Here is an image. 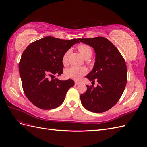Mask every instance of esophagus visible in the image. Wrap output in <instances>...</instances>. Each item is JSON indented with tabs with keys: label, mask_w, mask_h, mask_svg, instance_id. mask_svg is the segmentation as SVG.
<instances>
[{
	"label": "esophagus",
	"mask_w": 147,
	"mask_h": 147,
	"mask_svg": "<svg viewBox=\"0 0 147 147\" xmlns=\"http://www.w3.org/2000/svg\"><path fill=\"white\" fill-rule=\"evenodd\" d=\"M74 84H75V85H79L81 84V82H78V81H75Z\"/></svg>",
	"instance_id": "esophagus-1"
}]
</instances>
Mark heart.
<instances>
[{
	"label": "heart",
	"mask_w": 147,
	"mask_h": 147,
	"mask_svg": "<svg viewBox=\"0 0 147 147\" xmlns=\"http://www.w3.org/2000/svg\"><path fill=\"white\" fill-rule=\"evenodd\" d=\"M79 51L80 52L82 57L87 60L92 57L93 54V50L90 46L87 44H82L78 46ZM71 52V49L67 50L63 55L62 61L64 64H66L68 61V56ZM87 73V69L85 67H79L76 66H72L70 68L67 69L66 71V75L67 77L72 78L75 80H79L84 75Z\"/></svg>",
	"instance_id": "heart-1"
}]
</instances>
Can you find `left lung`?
Returning <instances> with one entry per match:
<instances>
[{"label": "left lung", "instance_id": "1", "mask_svg": "<svg viewBox=\"0 0 147 147\" xmlns=\"http://www.w3.org/2000/svg\"><path fill=\"white\" fill-rule=\"evenodd\" d=\"M79 39L95 50L94 68L86 77L98 82L97 87L86 86V92L80 96L81 103L90 111L105 112L119 101L123 93L127 83L126 64L118 49L105 37Z\"/></svg>", "mask_w": 147, "mask_h": 147}]
</instances>
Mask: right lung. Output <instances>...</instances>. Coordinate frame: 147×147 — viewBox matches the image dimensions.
I'll return each mask as SVG.
<instances>
[{"mask_svg": "<svg viewBox=\"0 0 147 147\" xmlns=\"http://www.w3.org/2000/svg\"><path fill=\"white\" fill-rule=\"evenodd\" d=\"M79 39L63 40L45 37L29 44L19 62L24 93L32 103L43 110H51L63 103L67 92L74 82L69 79H53L63 71V55Z\"/></svg>", "mask_w": 147, "mask_h": 147, "instance_id": "add662e5", "label": "right lung"}]
</instances>
